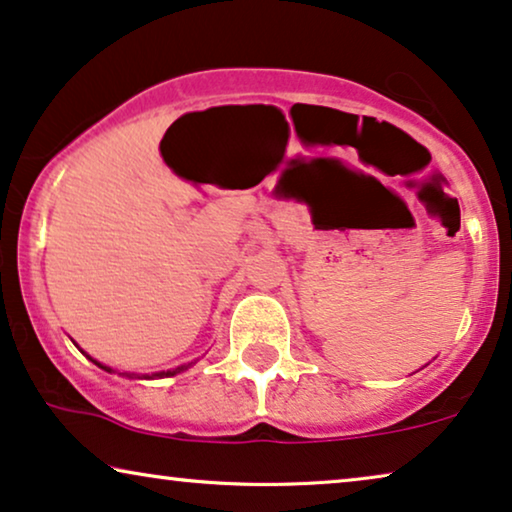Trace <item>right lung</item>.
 <instances>
[{
  "label": "right lung",
  "instance_id": "add662e5",
  "mask_svg": "<svg viewBox=\"0 0 512 512\" xmlns=\"http://www.w3.org/2000/svg\"><path fill=\"white\" fill-rule=\"evenodd\" d=\"M83 352V350H81ZM85 355V352H83ZM90 359V362H95L99 369H104V371H109V373H115V369H111V366H106V364H102V362H97V359H92L90 355H85ZM192 364H197V359H194V362H187V364H181V366H176V369H169V371H157V373H146V376H139V373H129V371H125V373H120V376H125V378H148V380H153V378H171V376H176V373H183V371H187L190 369Z\"/></svg>",
  "mask_w": 512,
  "mask_h": 512
}]
</instances>
